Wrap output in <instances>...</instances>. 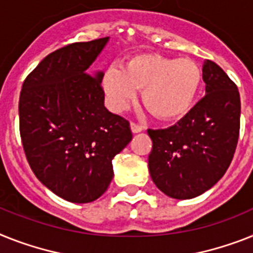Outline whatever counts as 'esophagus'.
<instances>
[{
  "instance_id": "34e87169",
  "label": "esophagus",
  "mask_w": 253,
  "mask_h": 253,
  "mask_svg": "<svg viewBox=\"0 0 253 253\" xmlns=\"http://www.w3.org/2000/svg\"><path fill=\"white\" fill-rule=\"evenodd\" d=\"M130 129L133 133H139V131L143 130V126L139 124H137V123H130Z\"/></svg>"
}]
</instances>
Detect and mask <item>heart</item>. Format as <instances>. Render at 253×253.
Listing matches in <instances>:
<instances>
[{
    "label": "heart",
    "mask_w": 253,
    "mask_h": 253,
    "mask_svg": "<svg viewBox=\"0 0 253 253\" xmlns=\"http://www.w3.org/2000/svg\"><path fill=\"white\" fill-rule=\"evenodd\" d=\"M102 84L115 111L125 110L137 97V89H143L146 108L160 120L172 122L193 107L202 85V71L191 59L139 54L125 63L124 70L108 67Z\"/></svg>",
    "instance_id": "heart-1"
}]
</instances>
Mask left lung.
<instances>
[{"label":"left lung","mask_w":253,"mask_h":253,"mask_svg":"<svg viewBox=\"0 0 253 253\" xmlns=\"http://www.w3.org/2000/svg\"><path fill=\"white\" fill-rule=\"evenodd\" d=\"M206 95L177 124L149 129V170L156 187L174 199L202 195L230 166L241 128L237 85L212 60H204Z\"/></svg>","instance_id":"8db88e82"}]
</instances>
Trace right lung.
<instances>
[{"instance_id":"1","label":"right lung","mask_w":253,"mask_h":253,"mask_svg":"<svg viewBox=\"0 0 253 253\" xmlns=\"http://www.w3.org/2000/svg\"><path fill=\"white\" fill-rule=\"evenodd\" d=\"M108 37L66 45L45 56L23 83L19 128L40 182L72 203L108 189L112 159L131 139L129 122L104 107L103 72L89 67Z\"/></svg>"}]
</instances>
